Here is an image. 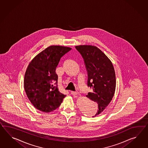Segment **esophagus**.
I'll list each match as a JSON object with an SVG mask.
<instances>
[{"label":"esophagus","mask_w":148,"mask_h":148,"mask_svg":"<svg viewBox=\"0 0 148 148\" xmlns=\"http://www.w3.org/2000/svg\"><path fill=\"white\" fill-rule=\"evenodd\" d=\"M71 94L73 95H79V92L77 91H71Z\"/></svg>","instance_id":"esophagus-1"}]
</instances>
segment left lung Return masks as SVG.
Instances as JSON below:
<instances>
[{"mask_svg":"<svg viewBox=\"0 0 148 148\" xmlns=\"http://www.w3.org/2000/svg\"><path fill=\"white\" fill-rule=\"evenodd\" d=\"M84 59L88 73V86L93 91L87 97L97 103L98 110L92 117L101 114L112 101L115 92L116 79L112 62L95 46H76Z\"/></svg>","mask_w":148,"mask_h":148,"instance_id":"left-lung-1","label":"left lung"}]
</instances>
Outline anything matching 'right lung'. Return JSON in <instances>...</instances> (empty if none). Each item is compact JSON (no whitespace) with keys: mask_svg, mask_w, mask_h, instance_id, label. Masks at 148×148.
<instances>
[{"mask_svg":"<svg viewBox=\"0 0 148 148\" xmlns=\"http://www.w3.org/2000/svg\"><path fill=\"white\" fill-rule=\"evenodd\" d=\"M71 49L50 46L35 56L28 66L24 79L25 93L34 107L40 111H53L66 97L58 90L56 69L61 57Z\"/></svg>","mask_w":148,"mask_h":148,"instance_id":"add662e5","label":"right lung"}]
</instances>
